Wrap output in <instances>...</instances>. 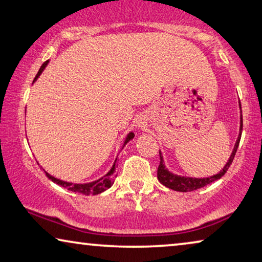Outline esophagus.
<instances>
[{
  "instance_id": "esophagus-1",
  "label": "esophagus",
  "mask_w": 262,
  "mask_h": 262,
  "mask_svg": "<svg viewBox=\"0 0 262 262\" xmlns=\"http://www.w3.org/2000/svg\"><path fill=\"white\" fill-rule=\"evenodd\" d=\"M136 126L138 128H145L147 126V122L146 119H145L144 117H142V116H139V117L136 118Z\"/></svg>"
}]
</instances>
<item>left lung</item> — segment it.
<instances>
[{
    "mask_svg": "<svg viewBox=\"0 0 262 262\" xmlns=\"http://www.w3.org/2000/svg\"><path fill=\"white\" fill-rule=\"evenodd\" d=\"M239 107H240L239 136H238V138H236V142L234 144V148H233V151H232L231 156H229L227 163L225 164V166L221 168V170L216 173V174H213L211 177H205V178H193V177L176 174V173L168 171L167 167L165 166V162H164V157L162 155V151H159L160 164L158 166V171H157V177H158V180L160 182V184H163L164 186L171 188V190H173V191L191 192V191L198 190V188L206 186V185L220 179L221 177H223L225 173L227 172L228 167L231 166L233 159H234V156L236 154V150H238V146L240 143L241 134H243V112H241L240 100H239Z\"/></svg>",
    "mask_w": 262,
    "mask_h": 262,
    "instance_id": "8db88e82",
    "label": "left lung"
}]
</instances>
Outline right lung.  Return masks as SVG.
<instances>
[{
  "instance_id": "obj_1",
  "label": "right lung",
  "mask_w": 262,
  "mask_h": 262,
  "mask_svg": "<svg viewBox=\"0 0 262 262\" xmlns=\"http://www.w3.org/2000/svg\"><path fill=\"white\" fill-rule=\"evenodd\" d=\"M48 63H49V59H48L47 62H44L42 64V67L39 68V70L37 72V75H36V77L34 79L35 83L36 80H37V78L41 76V74L43 72V70L46 69V67L48 66ZM135 137V134L134 132H128L125 140H124V144L122 148L125 146V145L130 142V140L134 139ZM117 158L115 159V163L114 165H112V167L110 168V171H108L105 176H103L102 178H99L97 180H95V182H91V183H84V184H74V183H69V182H64V180H61V179H57L55 178V177H52L51 174H49V173L46 172V174L48 178H49L51 182H54L55 184L59 185V186L62 187H66L68 188L69 191H72V192H76V193H82V194H85V195H90V194H99V193H102L104 191H106L107 188H110L112 185H114V178H115V173H116V166H117Z\"/></svg>"
}]
</instances>
